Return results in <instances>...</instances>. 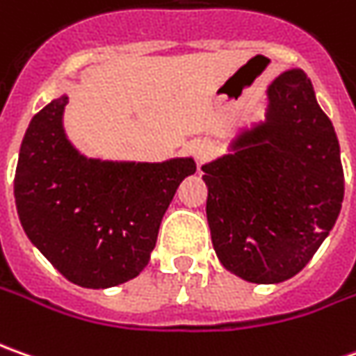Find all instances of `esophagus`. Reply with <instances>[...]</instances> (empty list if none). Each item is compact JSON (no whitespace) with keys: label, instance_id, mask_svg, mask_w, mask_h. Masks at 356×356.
<instances>
[{"label":"esophagus","instance_id":"1","mask_svg":"<svg viewBox=\"0 0 356 356\" xmlns=\"http://www.w3.org/2000/svg\"><path fill=\"white\" fill-rule=\"evenodd\" d=\"M191 152H193V155H195L197 163L202 165L207 159H211V157H213V154H215V145L207 140L193 141V143H191Z\"/></svg>","mask_w":356,"mask_h":356}]
</instances>
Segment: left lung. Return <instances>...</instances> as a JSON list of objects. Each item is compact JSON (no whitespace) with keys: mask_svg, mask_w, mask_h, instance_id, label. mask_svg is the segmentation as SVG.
I'll list each match as a JSON object with an SVG mask.
<instances>
[{"mask_svg":"<svg viewBox=\"0 0 356 356\" xmlns=\"http://www.w3.org/2000/svg\"><path fill=\"white\" fill-rule=\"evenodd\" d=\"M266 122L234 141V154L202 165L216 256L252 284L300 274L341 213L345 175L337 134L293 68L268 88Z\"/></svg>","mask_w":356,"mask_h":356,"instance_id":"1","label":"left lung"}]
</instances>
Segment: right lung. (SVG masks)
<instances>
[{"label":"right lung","mask_w":356,"mask_h":356,"mask_svg":"<svg viewBox=\"0 0 356 356\" xmlns=\"http://www.w3.org/2000/svg\"><path fill=\"white\" fill-rule=\"evenodd\" d=\"M67 96L33 116L13 193L21 227L43 256L82 288H112L149 262L167 207L197 165L86 159L63 129Z\"/></svg>","instance_id":"add662e5"}]
</instances>
